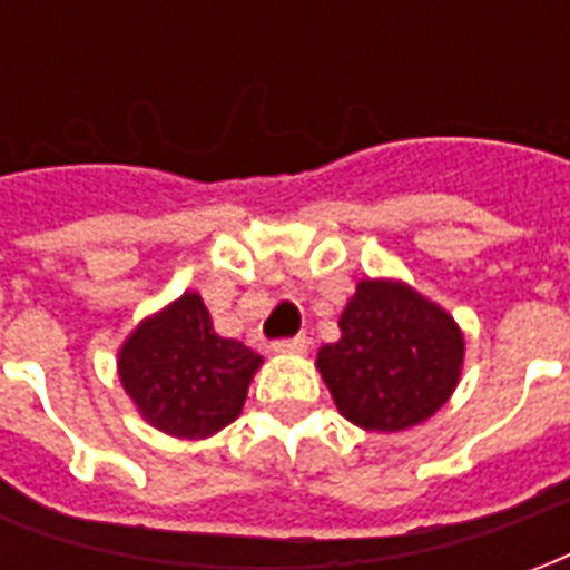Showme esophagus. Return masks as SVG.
<instances>
[{
    "mask_svg": "<svg viewBox=\"0 0 570 570\" xmlns=\"http://www.w3.org/2000/svg\"><path fill=\"white\" fill-rule=\"evenodd\" d=\"M274 351L277 354H305L308 351V335H293V338H281V342H274Z\"/></svg>",
    "mask_w": 570,
    "mask_h": 570,
    "instance_id": "obj_1",
    "label": "esophagus"
}]
</instances>
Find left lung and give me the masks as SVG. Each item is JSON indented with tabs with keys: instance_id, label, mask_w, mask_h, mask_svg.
Here are the masks:
<instances>
[{
	"instance_id": "obj_1",
	"label": "left lung",
	"mask_w": 570,
	"mask_h": 570,
	"mask_svg": "<svg viewBox=\"0 0 570 570\" xmlns=\"http://www.w3.org/2000/svg\"><path fill=\"white\" fill-rule=\"evenodd\" d=\"M338 330L342 338L317 351V370L338 412L357 428H415L461 382L464 335L458 323L400 281H360Z\"/></svg>"
}]
</instances>
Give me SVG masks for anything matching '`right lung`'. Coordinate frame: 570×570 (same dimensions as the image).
<instances>
[{
	"instance_id": "obj_1",
	"label": "right lung",
	"mask_w": 570,
	"mask_h": 570,
	"mask_svg": "<svg viewBox=\"0 0 570 570\" xmlns=\"http://www.w3.org/2000/svg\"><path fill=\"white\" fill-rule=\"evenodd\" d=\"M262 357L216 335L198 293L151 314L118 351V379L134 406L161 433L204 440L240 415Z\"/></svg>"
}]
</instances>
